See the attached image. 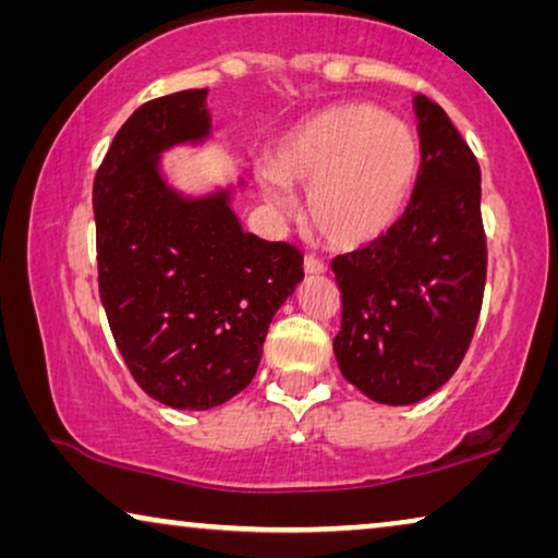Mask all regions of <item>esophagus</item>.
Masks as SVG:
<instances>
[{"label":"esophagus","instance_id":"obj_1","mask_svg":"<svg viewBox=\"0 0 558 558\" xmlns=\"http://www.w3.org/2000/svg\"><path fill=\"white\" fill-rule=\"evenodd\" d=\"M304 274H307V277H317V274H325L327 271V266L319 262V258H315V256H304Z\"/></svg>","mask_w":558,"mask_h":558}]
</instances>
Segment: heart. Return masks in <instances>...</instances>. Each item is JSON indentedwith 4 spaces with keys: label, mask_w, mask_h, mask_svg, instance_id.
Instances as JSON below:
<instances>
[{
    "label": "heart",
    "mask_w": 558,
    "mask_h": 558,
    "mask_svg": "<svg viewBox=\"0 0 558 558\" xmlns=\"http://www.w3.org/2000/svg\"><path fill=\"white\" fill-rule=\"evenodd\" d=\"M422 149L409 124L371 104L317 111L284 132L258 174L262 195L287 205V187H307L304 216L335 248L384 239L414 193Z\"/></svg>",
    "instance_id": "1"
}]
</instances>
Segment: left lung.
<instances>
[{
  "mask_svg": "<svg viewBox=\"0 0 558 558\" xmlns=\"http://www.w3.org/2000/svg\"><path fill=\"white\" fill-rule=\"evenodd\" d=\"M422 167L384 239L332 262L342 325L332 348L350 384L388 407L445 386L468 353L487 271L480 165L441 106L414 96Z\"/></svg>",
  "mask_w": 558,
  "mask_h": 558,
  "instance_id": "obj_1",
  "label": "left lung"
}]
</instances>
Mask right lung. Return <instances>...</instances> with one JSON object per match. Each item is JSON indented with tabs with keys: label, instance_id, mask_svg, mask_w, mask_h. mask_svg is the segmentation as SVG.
Here are the masks:
<instances>
[{
	"label": "right lung",
	"instance_id": "right-lung-1",
	"mask_svg": "<svg viewBox=\"0 0 558 558\" xmlns=\"http://www.w3.org/2000/svg\"><path fill=\"white\" fill-rule=\"evenodd\" d=\"M208 88L144 104L94 180L98 292L136 384L182 411L220 407L256 376L271 317L304 279L289 243L243 231V180L182 193L162 157L213 140Z\"/></svg>",
	"mask_w": 558,
	"mask_h": 558
}]
</instances>
